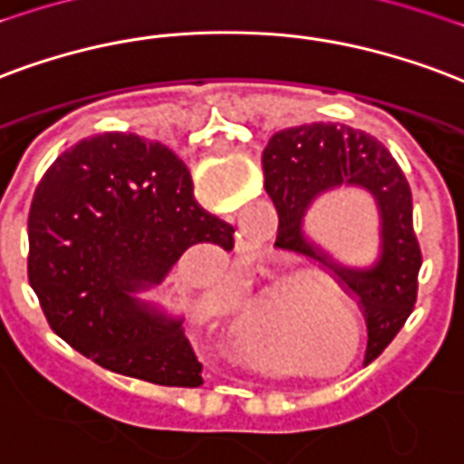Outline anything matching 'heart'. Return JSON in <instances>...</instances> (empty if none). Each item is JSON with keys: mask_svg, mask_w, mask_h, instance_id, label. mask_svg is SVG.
I'll list each match as a JSON object with an SVG mask.
<instances>
[{"mask_svg": "<svg viewBox=\"0 0 464 464\" xmlns=\"http://www.w3.org/2000/svg\"><path fill=\"white\" fill-rule=\"evenodd\" d=\"M243 324H246V329H258L260 324H263V312L258 310V307H253V310H246L243 312Z\"/></svg>", "mask_w": 464, "mask_h": 464, "instance_id": "b5f03b06", "label": "heart"}]
</instances>
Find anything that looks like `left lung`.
I'll return each instance as SVG.
<instances>
[{"mask_svg":"<svg viewBox=\"0 0 464 464\" xmlns=\"http://www.w3.org/2000/svg\"><path fill=\"white\" fill-rule=\"evenodd\" d=\"M263 171L280 218L276 246L324 263L354 290L369 327L363 363H372L393 342L418 297L423 256L403 171L376 137L324 122L276 132L263 150ZM337 188H359L377 208L380 250L366 266L342 264L306 233L311 206Z\"/></svg>","mask_w":464,"mask_h":464,"instance_id":"obj_1","label":"left lung"}]
</instances>
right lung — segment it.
Listing matches in <instances>:
<instances>
[{
    "label": "right lung",
    "instance_id": "right-lung-1",
    "mask_svg": "<svg viewBox=\"0 0 464 464\" xmlns=\"http://www.w3.org/2000/svg\"><path fill=\"white\" fill-rule=\"evenodd\" d=\"M233 226L194 198L187 164L162 142L105 132L58 157L29 208V283L46 322L110 372L201 386L181 314L145 300L181 256L216 258Z\"/></svg>",
    "mask_w": 464,
    "mask_h": 464
}]
</instances>
